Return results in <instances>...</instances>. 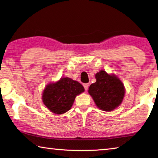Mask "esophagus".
I'll return each instance as SVG.
<instances>
[{"instance_id": "1", "label": "esophagus", "mask_w": 158, "mask_h": 158, "mask_svg": "<svg viewBox=\"0 0 158 158\" xmlns=\"http://www.w3.org/2000/svg\"><path fill=\"white\" fill-rule=\"evenodd\" d=\"M83 86L85 87V90H87L88 89V87H89V84H84Z\"/></svg>"}]
</instances>
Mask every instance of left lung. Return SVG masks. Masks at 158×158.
I'll use <instances>...</instances> for the list:
<instances>
[{
  "label": "left lung",
  "mask_w": 158,
  "mask_h": 158,
  "mask_svg": "<svg viewBox=\"0 0 158 158\" xmlns=\"http://www.w3.org/2000/svg\"><path fill=\"white\" fill-rule=\"evenodd\" d=\"M96 81L92 84L88 93L99 109L111 112L122 103L126 89L121 79L114 73L101 70L95 74Z\"/></svg>",
  "instance_id": "left-lung-1"
}]
</instances>
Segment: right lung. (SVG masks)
Returning <instances> with one entry per match:
<instances>
[{
  "mask_svg": "<svg viewBox=\"0 0 158 158\" xmlns=\"http://www.w3.org/2000/svg\"><path fill=\"white\" fill-rule=\"evenodd\" d=\"M84 92V87L80 82L62 77L46 85L41 98L44 106L51 112L62 114L71 108L76 96Z\"/></svg>",
  "mask_w": 158,
  "mask_h": 158,
  "instance_id": "obj_1",
  "label": "right lung"
}]
</instances>
